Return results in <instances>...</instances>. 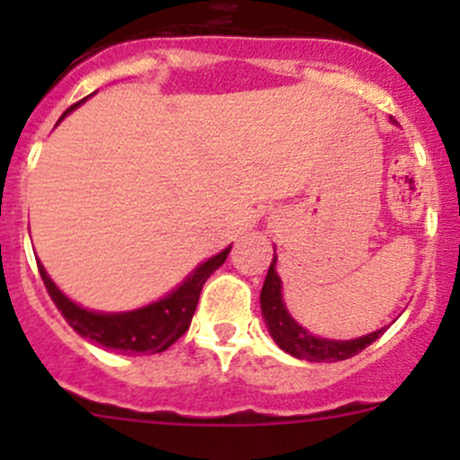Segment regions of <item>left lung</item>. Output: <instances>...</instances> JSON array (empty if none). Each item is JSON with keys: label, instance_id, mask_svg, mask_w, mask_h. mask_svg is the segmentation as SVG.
Instances as JSON below:
<instances>
[{"label": "left lung", "instance_id": "8db88e82", "mask_svg": "<svg viewBox=\"0 0 460 460\" xmlns=\"http://www.w3.org/2000/svg\"><path fill=\"white\" fill-rule=\"evenodd\" d=\"M260 307H262L264 320L271 332L273 341L287 351V354L296 356V358L309 360V363H336V360L351 358V356L360 354L365 347H369L376 338L383 336L385 329L367 333L356 341H327V338H316L300 327L294 318L287 314L285 305H282V291H280V278L276 273V256H273L271 267H269L267 278H264L262 294H260Z\"/></svg>", "mask_w": 460, "mask_h": 460}]
</instances>
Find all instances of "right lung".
Masks as SVG:
<instances>
[{"mask_svg":"<svg viewBox=\"0 0 460 460\" xmlns=\"http://www.w3.org/2000/svg\"><path fill=\"white\" fill-rule=\"evenodd\" d=\"M80 104V102H77ZM77 104L64 111V115L71 113ZM62 115V118H64ZM59 118V119H62ZM231 247L225 252L213 256L211 260L200 264L173 294L162 298L160 303H153L148 307L136 309L128 314H93L86 309L77 307L75 303L66 298L62 291L55 287L49 273L44 271L41 262H37L40 276L44 280L46 291H49L50 300L58 305L62 316L66 323L75 329L80 336L88 338L93 342H100L102 347L109 349H119L124 354H160V351L169 349L180 336L191 324L193 314H196L198 300H200V291L207 282V278L225 262L229 256Z\"/></svg>","mask_w":460,"mask_h":460,"instance_id":"add662e5","label":"right lung"}]
</instances>
